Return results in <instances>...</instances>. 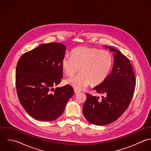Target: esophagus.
Instances as JSON below:
<instances>
[{
	"label": "esophagus",
	"mask_w": 151,
	"mask_h": 151,
	"mask_svg": "<svg viewBox=\"0 0 151 151\" xmlns=\"http://www.w3.org/2000/svg\"><path fill=\"white\" fill-rule=\"evenodd\" d=\"M74 92H75V94H78V93H79V92H80V91H78L77 89H74Z\"/></svg>",
	"instance_id": "1"
}]
</instances>
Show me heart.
Segmentation results:
<instances>
[{
    "label": "heart",
    "mask_w": 151,
    "mask_h": 151,
    "mask_svg": "<svg viewBox=\"0 0 151 151\" xmlns=\"http://www.w3.org/2000/svg\"><path fill=\"white\" fill-rule=\"evenodd\" d=\"M113 57L106 50L88 47H79L72 52V56L66 55L62 60V68L67 75L79 70L81 73L66 79V83L78 91L92 83H103L111 73Z\"/></svg>",
    "instance_id": "obj_1"
}]
</instances>
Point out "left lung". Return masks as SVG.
<instances>
[{
    "label": "left lung",
    "instance_id": "8db88e82",
    "mask_svg": "<svg viewBox=\"0 0 151 151\" xmlns=\"http://www.w3.org/2000/svg\"><path fill=\"white\" fill-rule=\"evenodd\" d=\"M112 52L114 63L106 79L93 89L102 94V99L86 93L83 114L91 124L103 126L116 121L127 110L132 98L135 76L129 59L118 50L107 46Z\"/></svg>",
    "mask_w": 151,
    "mask_h": 151
}]
</instances>
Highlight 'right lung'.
Listing matches in <instances>:
<instances>
[{
  "label": "right lung",
  "instance_id": "add662e5",
  "mask_svg": "<svg viewBox=\"0 0 151 151\" xmlns=\"http://www.w3.org/2000/svg\"><path fill=\"white\" fill-rule=\"evenodd\" d=\"M66 49L58 42L42 44L23 54L17 62L16 85L19 100L26 112L36 120L58 119L74 95L69 85L53 88L63 77L62 60Z\"/></svg>",
  "mask_w": 151,
  "mask_h": 151
}]
</instances>
